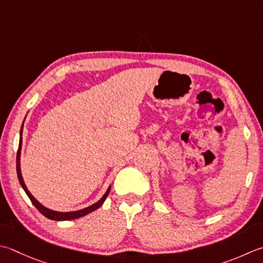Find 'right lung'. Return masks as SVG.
Returning a JSON list of instances; mask_svg holds the SVG:
<instances>
[{
    "label": "right lung",
    "instance_id": "1",
    "mask_svg": "<svg viewBox=\"0 0 263 263\" xmlns=\"http://www.w3.org/2000/svg\"><path fill=\"white\" fill-rule=\"evenodd\" d=\"M25 122V121H24ZM23 127H24V123H23V126L20 128V140H19V148H18V152H17V174H18V180L20 184H22L23 189L25 190V193L27 194V196L29 197V199L32 200V203L34 206L41 213H42L45 218H48L50 220H54V221H66V220H73V219H77V218H81V217H84V215L89 214L91 212H93L95 210L99 209L102 203L105 202V199L107 198L108 194L110 192V186L108 187L107 192L105 193L104 196H102L99 200H98L97 203L92 204L91 206L89 208H85V209H82L79 211H71V212H58V211H53V210H50L48 208L43 206L42 204H41L37 199H36L32 194L29 193V190L26 187V184L24 182V179L22 176V170H20V151H22V145H23Z\"/></svg>",
    "mask_w": 263,
    "mask_h": 263
}]
</instances>
